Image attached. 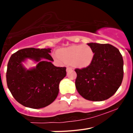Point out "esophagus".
<instances>
[{
  "label": "esophagus",
  "instance_id": "34e87169",
  "mask_svg": "<svg viewBox=\"0 0 133 133\" xmlns=\"http://www.w3.org/2000/svg\"><path fill=\"white\" fill-rule=\"evenodd\" d=\"M72 70V67H70V66H67V67H66V71H67V72L70 71V70Z\"/></svg>",
  "mask_w": 133,
  "mask_h": 133
}]
</instances>
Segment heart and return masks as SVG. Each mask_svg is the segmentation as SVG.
<instances>
[{
  "label": "heart",
  "instance_id": "obj_1",
  "mask_svg": "<svg viewBox=\"0 0 133 133\" xmlns=\"http://www.w3.org/2000/svg\"><path fill=\"white\" fill-rule=\"evenodd\" d=\"M56 56L66 63H70L75 67L82 69L87 67L92 63L94 52L89 46L80 44L60 49Z\"/></svg>",
  "mask_w": 133,
  "mask_h": 133
}]
</instances>
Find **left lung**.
Returning <instances> with one entry per match:
<instances>
[{
  "mask_svg": "<svg viewBox=\"0 0 133 133\" xmlns=\"http://www.w3.org/2000/svg\"><path fill=\"white\" fill-rule=\"evenodd\" d=\"M94 58L86 68L76 69L78 93L91 101H102L117 92L123 78V59L118 49L109 44L90 43Z\"/></svg>",
  "mask_w": 133,
  "mask_h": 133,
  "instance_id": "left-lung-1",
  "label": "left lung"
}]
</instances>
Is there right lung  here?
I'll list each match as a JSON object with an SVG mask.
<instances>
[{
  "label": "right lung",
  "instance_id": "1",
  "mask_svg": "<svg viewBox=\"0 0 133 133\" xmlns=\"http://www.w3.org/2000/svg\"><path fill=\"white\" fill-rule=\"evenodd\" d=\"M50 49L27 48L12 55L6 70L8 88L16 101L32 109L45 107L56 99L59 83L66 75V67L52 63ZM37 63L36 68L26 69L22 63L26 59Z\"/></svg>",
  "mask_w": 133,
  "mask_h": 133
}]
</instances>
